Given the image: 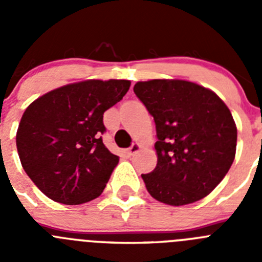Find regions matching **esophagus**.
Segmentation results:
<instances>
[{
  "label": "esophagus",
  "mask_w": 262,
  "mask_h": 262,
  "mask_svg": "<svg viewBox=\"0 0 262 262\" xmlns=\"http://www.w3.org/2000/svg\"><path fill=\"white\" fill-rule=\"evenodd\" d=\"M140 148H142V145L139 144V143H135V144H133L128 149H127V154H128L129 156H131V155H135L136 152L140 151Z\"/></svg>",
  "instance_id": "34e87169"
}]
</instances>
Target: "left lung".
Instances as JSON below:
<instances>
[{
  "mask_svg": "<svg viewBox=\"0 0 262 262\" xmlns=\"http://www.w3.org/2000/svg\"><path fill=\"white\" fill-rule=\"evenodd\" d=\"M134 92L156 123L157 165L142 174L148 193L170 206L209 195L235 160L230 108L212 90L186 80L139 81Z\"/></svg>",
  "mask_w": 262,
  "mask_h": 262,
  "instance_id": "8db88e82",
  "label": "left lung"
}]
</instances>
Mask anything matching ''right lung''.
Here are the masks:
<instances>
[{"label": "right lung", "mask_w": 262, "mask_h": 262, "mask_svg": "<svg viewBox=\"0 0 262 262\" xmlns=\"http://www.w3.org/2000/svg\"><path fill=\"white\" fill-rule=\"evenodd\" d=\"M128 80H85L30 103L20 118V164L55 202L81 205L102 194L119 157L102 142L103 113L128 92Z\"/></svg>", "instance_id": "obj_1"}]
</instances>
